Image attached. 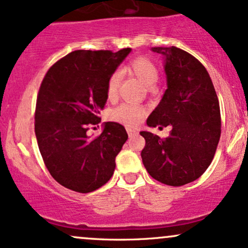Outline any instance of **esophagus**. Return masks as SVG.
<instances>
[{"instance_id": "esophagus-1", "label": "esophagus", "mask_w": 248, "mask_h": 248, "mask_svg": "<svg viewBox=\"0 0 248 248\" xmlns=\"http://www.w3.org/2000/svg\"><path fill=\"white\" fill-rule=\"evenodd\" d=\"M127 133L129 138H133V136L139 135V132L136 129H133V128H127Z\"/></svg>"}]
</instances>
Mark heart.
Segmentation results:
<instances>
[{"label": "heart", "instance_id": "heart-1", "mask_svg": "<svg viewBox=\"0 0 248 248\" xmlns=\"http://www.w3.org/2000/svg\"><path fill=\"white\" fill-rule=\"evenodd\" d=\"M128 67L146 86L154 87L157 84L158 79H160V72H158L157 66L147 57H136L129 62ZM120 82L121 72L120 71H115L110 75L107 81L106 93L108 99L115 98L116 94H118ZM146 108L139 106V105L122 104L110 112L109 118L110 120L115 122H120L122 124H126V126L134 127L140 124L143 116L146 115Z\"/></svg>", "mask_w": 248, "mask_h": 248}]
</instances>
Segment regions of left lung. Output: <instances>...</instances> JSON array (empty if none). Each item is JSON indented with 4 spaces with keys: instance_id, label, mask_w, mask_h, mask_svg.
Masks as SVG:
<instances>
[{
    "instance_id": "8db88e82",
    "label": "left lung",
    "mask_w": 248,
    "mask_h": 248,
    "mask_svg": "<svg viewBox=\"0 0 248 248\" xmlns=\"http://www.w3.org/2000/svg\"><path fill=\"white\" fill-rule=\"evenodd\" d=\"M152 50L166 59L168 88L147 124L171 130L166 139L141 132V157L153 178L181 186L201 177L213 160L221 132L218 96L209 72L189 52L176 46Z\"/></svg>"
}]
</instances>
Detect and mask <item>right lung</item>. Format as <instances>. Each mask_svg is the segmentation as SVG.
<instances>
[{
	"mask_svg": "<svg viewBox=\"0 0 248 248\" xmlns=\"http://www.w3.org/2000/svg\"><path fill=\"white\" fill-rule=\"evenodd\" d=\"M77 50L56 62L37 95L35 133L45 167L62 186L87 193L106 184L128 134L118 122H106L95 138L91 126L101 121L107 81L130 52Z\"/></svg>",
	"mask_w": 248,
	"mask_h": 248,
	"instance_id": "right-lung-1",
	"label": "right lung"
}]
</instances>
